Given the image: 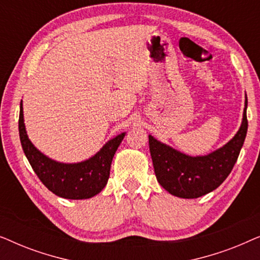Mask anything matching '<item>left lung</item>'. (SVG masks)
Listing matches in <instances>:
<instances>
[{"mask_svg":"<svg viewBox=\"0 0 260 260\" xmlns=\"http://www.w3.org/2000/svg\"><path fill=\"white\" fill-rule=\"evenodd\" d=\"M247 98L243 123L236 136L212 154L190 157L149 136V149L156 179L170 194L195 199L208 194L221 184L232 172L247 133Z\"/></svg>","mask_w":260,"mask_h":260,"instance_id":"obj_1","label":"left lung"}]
</instances>
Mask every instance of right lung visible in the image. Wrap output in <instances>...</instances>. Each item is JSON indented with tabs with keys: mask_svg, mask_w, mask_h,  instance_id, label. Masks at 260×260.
I'll return each mask as SVG.
<instances>
[{
	"mask_svg": "<svg viewBox=\"0 0 260 260\" xmlns=\"http://www.w3.org/2000/svg\"><path fill=\"white\" fill-rule=\"evenodd\" d=\"M19 133L24 155L41 182L58 197L72 200L90 199L106 186L113 155L125 135L120 134L108 142L98 154L87 161L63 165L46 157L28 140L23 124L22 103L20 104Z\"/></svg>",
	"mask_w": 260,
	"mask_h": 260,
	"instance_id": "1",
	"label": "right lung"
}]
</instances>
